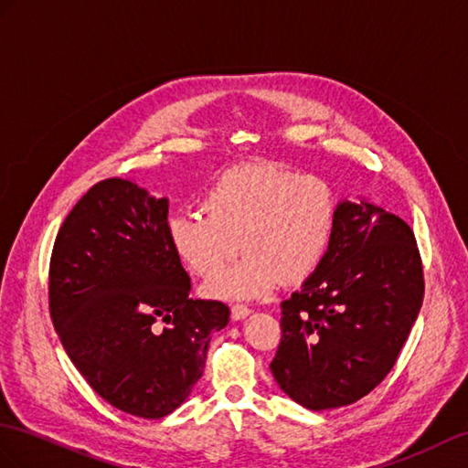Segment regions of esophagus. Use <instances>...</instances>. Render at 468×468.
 Listing matches in <instances>:
<instances>
[{"label": "esophagus", "instance_id": "obj_1", "mask_svg": "<svg viewBox=\"0 0 468 468\" xmlns=\"http://www.w3.org/2000/svg\"><path fill=\"white\" fill-rule=\"evenodd\" d=\"M230 314H232V320H234V322H240V320H244V317H248L250 314H252V310H250L248 305L234 303V305H232V310H230Z\"/></svg>", "mask_w": 468, "mask_h": 468}]
</instances>
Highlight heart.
Masks as SVG:
<instances>
[{"instance_id": "b5f03b06", "label": "heart", "mask_w": 468, "mask_h": 468, "mask_svg": "<svg viewBox=\"0 0 468 468\" xmlns=\"http://www.w3.org/2000/svg\"><path fill=\"white\" fill-rule=\"evenodd\" d=\"M207 212H178L166 234L175 254L202 278L237 251L247 254L216 274L207 293L218 300L264 298L286 283H302L322 266L334 236L337 202L325 180L295 175L278 163H246L224 170L204 192Z\"/></svg>"}]
</instances>
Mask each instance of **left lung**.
Segmentation results:
<instances>
[{
	"instance_id": "left-lung-1",
	"label": "left lung",
	"mask_w": 468,
	"mask_h": 468,
	"mask_svg": "<svg viewBox=\"0 0 468 468\" xmlns=\"http://www.w3.org/2000/svg\"><path fill=\"white\" fill-rule=\"evenodd\" d=\"M423 293L407 222L366 200L337 204L322 266L282 302L273 379L312 411L359 401L393 369Z\"/></svg>"
}]
</instances>
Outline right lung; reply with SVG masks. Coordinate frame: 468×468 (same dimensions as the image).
<instances>
[{
    "mask_svg": "<svg viewBox=\"0 0 468 468\" xmlns=\"http://www.w3.org/2000/svg\"><path fill=\"white\" fill-rule=\"evenodd\" d=\"M168 200L133 180L90 186L67 214L49 264V312L73 366L121 411L161 419L202 378L222 302L192 300L166 234Z\"/></svg>",
    "mask_w": 468,
    "mask_h": 468,
    "instance_id": "add662e5",
    "label": "right lung"
}]
</instances>
